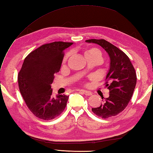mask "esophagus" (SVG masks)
I'll return each instance as SVG.
<instances>
[{
    "mask_svg": "<svg viewBox=\"0 0 153 153\" xmlns=\"http://www.w3.org/2000/svg\"><path fill=\"white\" fill-rule=\"evenodd\" d=\"M79 91L81 93H83L84 95H87V96H90V95H92V93L91 91H85V90H83V89H81V90H79Z\"/></svg>",
    "mask_w": 153,
    "mask_h": 153,
    "instance_id": "esophagus-1",
    "label": "esophagus"
}]
</instances>
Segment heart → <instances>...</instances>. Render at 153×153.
<instances>
[{"label": "heart", "instance_id": "heart-1", "mask_svg": "<svg viewBox=\"0 0 153 153\" xmlns=\"http://www.w3.org/2000/svg\"><path fill=\"white\" fill-rule=\"evenodd\" d=\"M87 54H95L97 55V56H98L99 57H100V58H102V53H101V51H100L99 49H98V48H90L89 49L87 50L85 52V55H87ZM70 54L68 53L66 56H65L64 58V62H65L68 59V56H69Z\"/></svg>", "mask_w": 153, "mask_h": 153}]
</instances>
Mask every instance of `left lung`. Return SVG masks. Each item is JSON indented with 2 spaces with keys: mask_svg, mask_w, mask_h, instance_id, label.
<instances>
[{
  "mask_svg": "<svg viewBox=\"0 0 153 153\" xmlns=\"http://www.w3.org/2000/svg\"><path fill=\"white\" fill-rule=\"evenodd\" d=\"M102 47L110 58V68L107 73L105 86L109 89V97L92 111L106 119L122 112L131 100L137 82V76L128 56L114 45L105 39H89Z\"/></svg>",
  "mask_w": 153,
  "mask_h": 153,
  "instance_id": "1",
  "label": "left lung"
}]
</instances>
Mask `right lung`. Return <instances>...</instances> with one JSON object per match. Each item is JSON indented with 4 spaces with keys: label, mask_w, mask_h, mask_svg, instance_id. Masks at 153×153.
<instances>
[{
    "label": "right lung",
    "mask_w": 153,
    "mask_h": 153,
    "mask_svg": "<svg viewBox=\"0 0 153 153\" xmlns=\"http://www.w3.org/2000/svg\"><path fill=\"white\" fill-rule=\"evenodd\" d=\"M73 43L56 41L42 45L25 58L18 81L19 91L28 108L37 118L50 120L66 108L69 97L52 95L51 84L60 71L64 50Z\"/></svg>",
    "instance_id": "obj_1"
}]
</instances>
